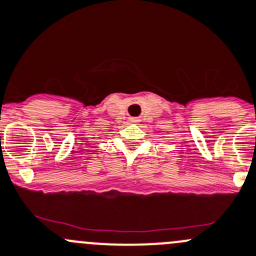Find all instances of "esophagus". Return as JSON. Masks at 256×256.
I'll return each instance as SVG.
<instances>
[{
	"label": "esophagus",
	"mask_w": 256,
	"mask_h": 256,
	"mask_svg": "<svg viewBox=\"0 0 256 256\" xmlns=\"http://www.w3.org/2000/svg\"><path fill=\"white\" fill-rule=\"evenodd\" d=\"M132 122H133V123H137L138 119H134V118H133V119H132Z\"/></svg>",
	"instance_id": "esophagus-1"
}]
</instances>
